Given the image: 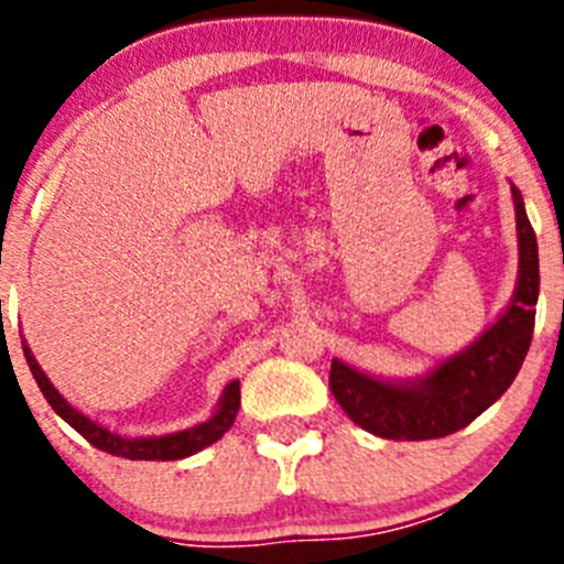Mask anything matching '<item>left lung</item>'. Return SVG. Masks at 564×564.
<instances>
[{
  "label": "left lung",
  "instance_id": "obj_1",
  "mask_svg": "<svg viewBox=\"0 0 564 564\" xmlns=\"http://www.w3.org/2000/svg\"><path fill=\"white\" fill-rule=\"evenodd\" d=\"M520 273L511 305L466 350L441 361L415 381H383L347 364H330V390L352 423L387 441H432L463 430L491 406L520 372L534 338L540 299V251L517 188Z\"/></svg>",
  "mask_w": 564,
  "mask_h": 564
}]
</instances>
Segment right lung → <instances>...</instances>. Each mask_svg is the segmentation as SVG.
I'll use <instances>...</instances> for the list:
<instances>
[{"label": "right lung", "mask_w": 564, "mask_h": 564, "mask_svg": "<svg viewBox=\"0 0 564 564\" xmlns=\"http://www.w3.org/2000/svg\"><path fill=\"white\" fill-rule=\"evenodd\" d=\"M24 344V341H22ZM24 358H28V367L36 378L39 390L47 398V403L56 410L58 417L73 426L82 437H87L96 449L109 452L115 457H127V460H181V457L194 455V452L206 449L214 441H220L228 430H231L234 417L239 412V381H231L226 387L220 398V406L208 421L197 423L192 430L174 432V435H161V437H123L118 432H109L101 423L89 421L84 412H78L76 406H69L67 398H62V392L50 383V378L44 376V370L39 367V361L33 358L30 347L24 344Z\"/></svg>", "instance_id": "add662e5"}]
</instances>
